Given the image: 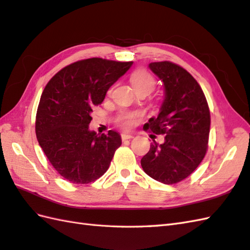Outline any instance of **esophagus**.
<instances>
[{
    "instance_id": "1",
    "label": "esophagus",
    "mask_w": 250,
    "mask_h": 250,
    "mask_svg": "<svg viewBox=\"0 0 250 250\" xmlns=\"http://www.w3.org/2000/svg\"><path fill=\"white\" fill-rule=\"evenodd\" d=\"M121 139H122V141L131 140V139H133V135H132V134H128V133H122V134H121Z\"/></svg>"
}]
</instances>
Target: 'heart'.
<instances>
[{"label":"heart","instance_id":"1","mask_svg":"<svg viewBox=\"0 0 250 250\" xmlns=\"http://www.w3.org/2000/svg\"><path fill=\"white\" fill-rule=\"evenodd\" d=\"M130 81L132 86L136 90V92L147 91L149 93L156 86L155 77H153L149 72L144 70V68H140V70H136L132 73ZM135 117L136 115L132 113L121 114L118 118V122L125 129H130L131 126L134 125Z\"/></svg>","mask_w":250,"mask_h":250}]
</instances>
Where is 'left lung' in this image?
I'll use <instances>...</instances> for the list:
<instances>
[{
	"instance_id": "1",
	"label": "left lung",
	"mask_w": 250,
	"mask_h": 250,
	"mask_svg": "<svg viewBox=\"0 0 250 250\" xmlns=\"http://www.w3.org/2000/svg\"><path fill=\"white\" fill-rule=\"evenodd\" d=\"M148 66L163 83L164 99L157 118H150L144 128L166 135L162 144L153 140L141 164L151 178L172 185L187 178L205 157L209 108L200 84L185 68L169 61Z\"/></svg>"
}]
</instances>
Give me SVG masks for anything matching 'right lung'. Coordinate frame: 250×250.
I'll use <instances>...</instances> for the list:
<instances>
[{"instance_id":"obj_1","label":"right lung","mask_w":250,"mask_h":250,"mask_svg":"<svg viewBox=\"0 0 250 250\" xmlns=\"http://www.w3.org/2000/svg\"><path fill=\"white\" fill-rule=\"evenodd\" d=\"M133 62L91 58L63 67L46 84L36 113L39 144L51 166L73 184H89L107 171L118 132L99 135L89 130L93 106L125 75Z\"/></svg>"}]
</instances>
